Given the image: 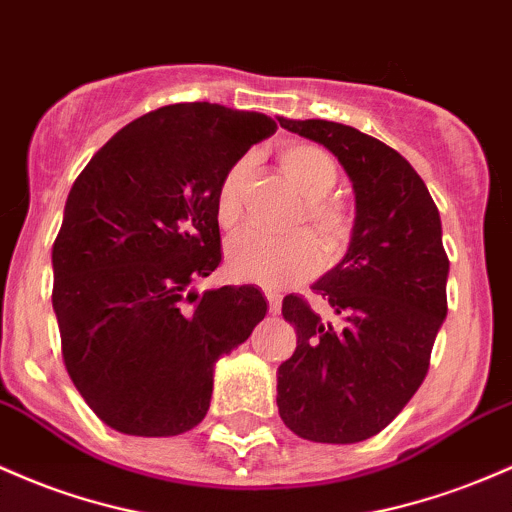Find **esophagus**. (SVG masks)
<instances>
[{"label":"esophagus","mask_w":512,"mask_h":512,"mask_svg":"<svg viewBox=\"0 0 512 512\" xmlns=\"http://www.w3.org/2000/svg\"><path fill=\"white\" fill-rule=\"evenodd\" d=\"M265 296H267V303H269V313L272 316H277L279 311H282V296H279V291H274L272 286H265Z\"/></svg>","instance_id":"esophagus-1"}]
</instances>
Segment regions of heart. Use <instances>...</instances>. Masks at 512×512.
<instances>
[{"label":"heart","instance_id":"obj_1","mask_svg":"<svg viewBox=\"0 0 512 512\" xmlns=\"http://www.w3.org/2000/svg\"><path fill=\"white\" fill-rule=\"evenodd\" d=\"M282 170L306 196L296 221H306L325 245H338L350 228V216L338 199L328 196L338 184V162L328 150L311 143L286 145L279 153ZM250 160L240 157L218 179L213 194V211L218 226L228 233L243 221V187ZM318 247L308 233H291L282 238L262 233H245L228 247V269L235 279L265 286H286L308 277L316 269Z\"/></svg>","mask_w":512,"mask_h":512}]
</instances>
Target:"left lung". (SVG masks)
I'll return each mask as SVG.
<instances>
[{"label":"left lung","instance_id":"1","mask_svg":"<svg viewBox=\"0 0 512 512\" xmlns=\"http://www.w3.org/2000/svg\"><path fill=\"white\" fill-rule=\"evenodd\" d=\"M279 126L338 157L357 201L345 260L313 284L338 323L284 296L296 350L277 369L279 415L303 440L352 445L384 430L428 376L447 316L440 213L411 162L381 140L320 119Z\"/></svg>","mask_w":512,"mask_h":512}]
</instances>
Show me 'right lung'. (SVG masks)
Returning <instances> with one entry per match:
<instances>
[{"instance_id": "obj_1", "label": "right lung", "mask_w": 512, "mask_h": 512, "mask_svg": "<svg viewBox=\"0 0 512 512\" xmlns=\"http://www.w3.org/2000/svg\"><path fill=\"white\" fill-rule=\"evenodd\" d=\"M277 123L209 101L123 126L72 184L53 243V308L75 389L109 428L170 437L204 420L213 364L250 338L255 286L196 294L221 265L213 194Z\"/></svg>"}]
</instances>
